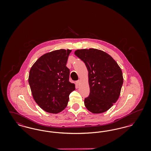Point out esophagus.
<instances>
[{"instance_id":"34e87169","label":"esophagus","mask_w":151,"mask_h":151,"mask_svg":"<svg viewBox=\"0 0 151 151\" xmlns=\"http://www.w3.org/2000/svg\"><path fill=\"white\" fill-rule=\"evenodd\" d=\"M76 84H77V85H78L79 86V84H80V80H78V81H76Z\"/></svg>"}]
</instances>
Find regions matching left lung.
Returning a JSON list of instances; mask_svg holds the SVG:
<instances>
[{"mask_svg":"<svg viewBox=\"0 0 151 151\" xmlns=\"http://www.w3.org/2000/svg\"><path fill=\"white\" fill-rule=\"evenodd\" d=\"M75 54L88 71L90 93L84 99L86 107L94 114L107 111L120 95L123 83L121 68L110 55L100 50L81 49Z\"/></svg>","mask_w":151,"mask_h":151,"instance_id":"obj_1","label":"left lung"}]
</instances>
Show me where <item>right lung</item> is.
<instances>
[{"instance_id":"obj_1","label":"right lung","mask_w":151,"mask_h":151,"mask_svg":"<svg viewBox=\"0 0 151 151\" xmlns=\"http://www.w3.org/2000/svg\"><path fill=\"white\" fill-rule=\"evenodd\" d=\"M71 52L60 49L46 53L30 68L28 81L33 99L48 113L63 110L75 89V84L69 81L70 69L66 67Z\"/></svg>"}]
</instances>
